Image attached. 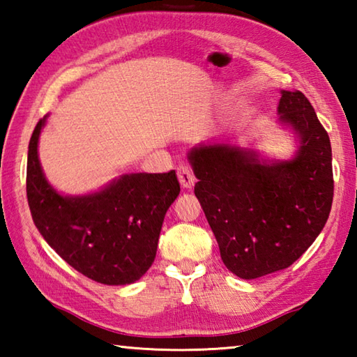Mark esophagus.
Segmentation results:
<instances>
[{"mask_svg": "<svg viewBox=\"0 0 357 357\" xmlns=\"http://www.w3.org/2000/svg\"><path fill=\"white\" fill-rule=\"evenodd\" d=\"M178 179L184 189H192L193 184H195V181H197L195 174H193V172H192V168L185 164L178 167Z\"/></svg>", "mask_w": 357, "mask_h": 357, "instance_id": "obj_1", "label": "esophagus"}]
</instances>
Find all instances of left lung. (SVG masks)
<instances>
[{
  "label": "left lung",
  "instance_id": "left-lung-1",
  "mask_svg": "<svg viewBox=\"0 0 357 357\" xmlns=\"http://www.w3.org/2000/svg\"><path fill=\"white\" fill-rule=\"evenodd\" d=\"M277 110L298 137L291 160L266 164L225 143L189 153L222 261L245 280L291 266L321 233L334 197L331 140L309 99L282 91Z\"/></svg>",
  "mask_w": 357,
  "mask_h": 357
}]
</instances>
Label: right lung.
Listing matches in <instances>:
<instances>
[{
	"mask_svg": "<svg viewBox=\"0 0 357 357\" xmlns=\"http://www.w3.org/2000/svg\"><path fill=\"white\" fill-rule=\"evenodd\" d=\"M42 118L28 146L26 197L34 225L66 263L105 285H129L151 268L167 209L179 195L174 170L130 173L83 197L47 183L38 157Z\"/></svg>",
	"mask_w": 357,
	"mask_h": 357,
	"instance_id": "1",
	"label": "right lung"
}]
</instances>
